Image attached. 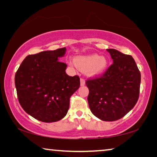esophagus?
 Instances as JSON below:
<instances>
[{
	"mask_svg": "<svg viewBox=\"0 0 157 157\" xmlns=\"http://www.w3.org/2000/svg\"><path fill=\"white\" fill-rule=\"evenodd\" d=\"M80 85H81V86H84V85H85L84 79H83V78L80 79Z\"/></svg>",
	"mask_w": 157,
	"mask_h": 157,
	"instance_id": "obj_1",
	"label": "esophagus"
}]
</instances>
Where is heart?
<instances>
[{"label":"heart","instance_id":"1","mask_svg":"<svg viewBox=\"0 0 157 157\" xmlns=\"http://www.w3.org/2000/svg\"><path fill=\"white\" fill-rule=\"evenodd\" d=\"M74 62L78 68L85 70L89 76L100 75L104 72L108 66L107 58L105 56H98L97 54L78 56L75 58Z\"/></svg>","mask_w":157,"mask_h":157}]
</instances>
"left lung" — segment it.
Wrapping results in <instances>:
<instances>
[{
	"label": "left lung",
	"mask_w": 157,
	"mask_h": 157,
	"mask_svg": "<svg viewBox=\"0 0 157 157\" xmlns=\"http://www.w3.org/2000/svg\"><path fill=\"white\" fill-rule=\"evenodd\" d=\"M113 63L99 78L86 81L87 98L92 113L104 121L123 118L136 104L139 97L140 73L131 55L107 49Z\"/></svg>",
	"instance_id": "8db88e82"
}]
</instances>
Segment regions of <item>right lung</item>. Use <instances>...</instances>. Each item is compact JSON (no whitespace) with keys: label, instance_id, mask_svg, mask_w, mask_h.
<instances>
[{"label":"right lung","instance_id":"1","mask_svg":"<svg viewBox=\"0 0 157 157\" xmlns=\"http://www.w3.org/2000/svg\"><path fill=\"white\" fill-rule=\"evenodd\" d=\"M66 50L62 48L28 55L15 74L21 107L44 123L58 121L66 115L70 98L80 85L79 76L68 75L67 65L58 60Z\"/></svg>","mask_w":157,"mask_h":157}]
</instances>
